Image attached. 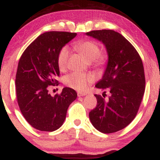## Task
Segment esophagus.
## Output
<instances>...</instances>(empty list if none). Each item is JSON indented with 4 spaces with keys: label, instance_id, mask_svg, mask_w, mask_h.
<instances>
[{
    "label": "esophagus",
    "instance_id": "esophagus-1",
    "mask_svg": "<svg viewBox=\"0 0 160 160\" xmlns=\"http://www.w3.org/2000/svg\"><path fill=\"white\" fill-rule=\"evenodd\" d=\"M86 95V94L83 93V92H78V97H83V96Z\"/></svg>",
    "mask_w": 160,
    "mask_h": 160
}]
</instances>
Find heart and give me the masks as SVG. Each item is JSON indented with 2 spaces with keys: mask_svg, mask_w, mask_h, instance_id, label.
<instances>
[{
  "mask_svg": "<svg viewBox=\"0 0 160 160\" xmlns=\"http://www.w3.org/2000/svg\"><path fill=\"white\" fill-rule=\"evenodd\" d=\"M74 48L82 53L88 62H92L95 66H101L105 63L106 57L101 53L100 46L92 40L80 41ZM69 51L66 46L62 48L57 56V64L61 71L66 70L68 64ZM94 82V76L88 73L72 72L65 76L64 83L67 86L77 91H85L88 85Z\"/></svg>",
  "mask_w": 160,
  "mask_h": 160,
  "instance_id": "1",
  "label": "heart"
}]
</instances>
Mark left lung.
Returning a JSON list of instances; mask_svg holds the SVG:
<instances>
[{
	"label": "left lung",
	"mask_w": 160,
	"mask_h": 160,
	"mask_svg": "<svg viewBox=\"0 0 160 160\" xmlns=\"http://www.w3.org/2000/svg\"><path fill=\"white\" fill-rule=\"evenodd\" d=\"M86 35L101 41L107 49V68L95 87L110 92L108 101L104 98H104L94 94L97 106L89 118L101 133H114L130 124L138 112L145 92L143 65L135 48L119 32L92 30Z\"/></svg>",
	"instance_id": "1"
}]
</instances>
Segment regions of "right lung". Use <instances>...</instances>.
<instances>
[{"instance_id": "1", "label": "right lung", "mask_w": 160, "mask_h": 160, "mask_svg": "<svg viewBox=\"0 0 160 160\" xmlns=\"http://www.w3.org/2000/svg\"><path fill=\"white\" fill-rule=\"evenodd\" d=\"M77 33L49 31L39 36L25 49L16 74V94L22 114L32 128L52 132L62 125L68 106L77 93L64 88L60 94L51 96L48 87L58 85L59 50Z\"/></svg>"}]
</instances>
